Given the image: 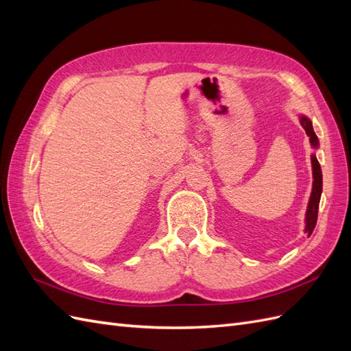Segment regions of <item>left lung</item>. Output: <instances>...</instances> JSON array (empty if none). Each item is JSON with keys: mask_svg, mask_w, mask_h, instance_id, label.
Returning <instances> with one entry per match:
<instances>
[{"mask_svg": "<svg viewBox=\"0 0 351 351\" xmlns=\"http://www.w3.org/2000/svg\"><path fill=\"white\" fill-rule=\"evenodd\" d=\"M300 124L303 129L306 130V134L309 136L311 145L315 147L319 146V141H317V136L313 132V125L312 121L307 119L304 115H300ZM312 171H313V187H312V193H311V199L309 204H307V210H306V227L304 231L307 234H312L316 221H317V209H319V200H321V195H322V171H321V165L317 162L316 155H312Z\"/></svg>", "mask_w": 351, "mask_h": 351, "instance_id": "1", "label": "left lung"}]
</instances>
